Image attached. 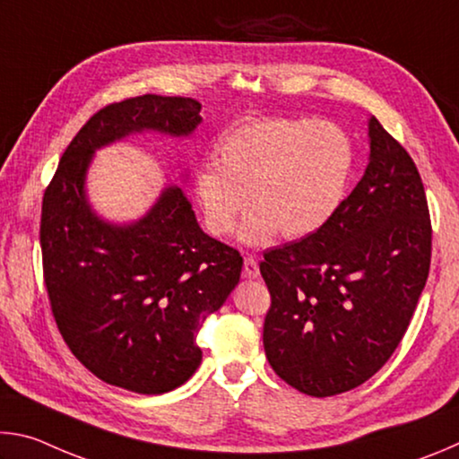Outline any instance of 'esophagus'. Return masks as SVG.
Masks as SVG:
<instances>
[{
  "mask_svg": "<svg viewBox=\"0 0 459 459\" xmlns=\"http://www.w3.org/2000/svg\"><path fill=\"white\" fill-rule=\"evenodd\" d=\"M243 275L247 279H257L259 277V263L253 257H245V265H243Z\"/></svg>",
  "mask_w": 459,
  "mask_h": 459,
  "instance_id": "obj_1",
  "label": "esophagus"
}]
</instances>
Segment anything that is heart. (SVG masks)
I'll return each instance as SVG.
<instances>
[{"mask_svg": "<svg viewBox=\"0 0 459 459\" xmlns=\"http://www.w3.org/2000/svg\"><path fill=\"white\" fill-rule=\"evenodd\" d=\"M219 164L194 176V194L208 230L224 237L247 208L240 238L263 247L277 237L301 238L320 230L338 211L351 180L354 150L346 131L330 121L271 117L230 129Z\"/></svg>", "mask_w": 459, "mask_h": 459, "instance_id": "b5f03b06", "label": "heart"}]
</instances>
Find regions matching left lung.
<instances>
[{
    "label": "left lung",
    "mask_w": 459,
    "mask_h": 459,
    "mask_svg": "<svg viewBox=\"0 0 459 459\" xmlns=\"http://www.w3.org/2000/svg\"><path fill=\"white\" fill-rule=\"evenodd\" d=\"M367 172L320 230L263 253L271 368L332 397L385 367L405 336L431 265L425 188L405 147L368 121Z\"/></svg>",
    "instance_id": "obj_1"
}]
</instances>
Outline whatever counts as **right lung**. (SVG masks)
Segmentation results:
<instances>
[{"label":"right lung","mask_w":459,"mask_h":459,"mask_svg":"<svg viewBox=\"0 0 459 459\" xmlns=\"http://www.w3.org/2000/svg\"><path fill=\"white\" fill-rule=\"evenodd\" d=\"M200 103L142 95L107 105L62 153L42 198L44 285L58 332L92 375L113 386L161 394L184 385L202 360L198 330L235 290L237 248L198 227L178 186L142 221H100L84 196L99 147L135 131L190 135Z\"/></svg>","instance_id":"add662e5"}]
</instances>
